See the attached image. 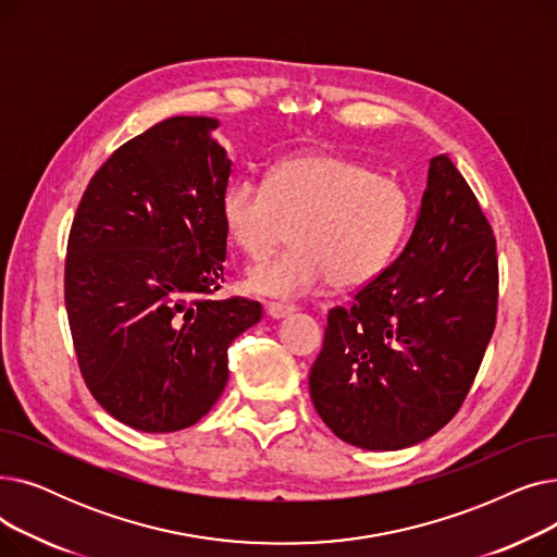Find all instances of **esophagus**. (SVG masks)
<instances>
[{
	"label": "esophagus",
	"instance_id": "1",
	"mask_svg": "<svg viewBox=\"0 0 557 557\" xmlns=\"http://www.w3.org/2000/svg\"><path fill=\"white\" fill-rule=\"evenodd\" d=\"M294 311H296V305H286V302H269L267 305V313L275 320L286 318L288 313H294Z\"/></svg>",
	"mask_w": 557,
	"mask_h": 557
}]
</instances>
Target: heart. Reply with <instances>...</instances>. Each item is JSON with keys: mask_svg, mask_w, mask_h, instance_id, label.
Here are the masks:
<instances>
[{"mask_svg": "<svg viewBox=\"0 0 557 557\" xmlns=\"http://www.w3.org/2000/svg\"><path fill=\"white\" fill-rule=\"evenodd\" d=\"M411 194L388 175L332 153L280 160L259 183L234 181L223 196L230 239L250 259L282 257L248 273L259 296L296 298L332 282L355 288L372 282L397 252L411 221Z\"/></svg>", "mask_w": 557, "mask_h": 557, "instance_id": "heart-1", "label": "heart"}]
</instances>
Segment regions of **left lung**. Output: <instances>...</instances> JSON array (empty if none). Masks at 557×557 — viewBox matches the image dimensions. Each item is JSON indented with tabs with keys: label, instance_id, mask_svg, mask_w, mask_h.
Masks as SVG:
<instances>
[{
	"label": "left lung",
	"instance_id": "1",
	"mask_svg": "<svg viewBox=\"0 0 557 557\" xmlns=\"http://www.w3.org/2000/svg\"><path fill=\"white\" fill-rule=\"evenodd\" d=\"M496 242L447 156L429 162L411 239L327 315L311 401L341 441L395 451L441 431L472 388L496 323Z\"/></svg>",
	"mask_w": 557,
	"mask_h": 557
}]
</instances>
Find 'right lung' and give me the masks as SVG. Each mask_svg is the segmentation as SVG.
<instances>
[{
  "label": "right lung",
  "instance_id": "1",
  "mask_svg": "<svg viewBox=\"0 0 557 557\" xmlns=\"http://www.w3.org/2000/svg\"><path fill=\"white\" fill-rule=\"evenodd\" d=\"M212 116H171L120 146L72 223L65 307L81 374L122 424H196L227 384V347L261 320L221 288L230 158Z\"/></svg>",
  "mask_w": 557,
  "mask_h": 557
}]
</instances>
